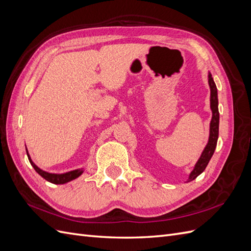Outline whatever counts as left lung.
<instances>
[{
    "instance_id": "8db88e82",
    "label": "left lung",
    "mask_w": 251,
    "mask_h": 251,
    "mask_svg": "<svg viewBox=\"0 0 251 251\" xmlns=\"http://www.w3.org/2000/svg\"><path fill=\"white\" fill-rule=\"evenodd\" d=\"M208 85L210 89V110L212 113L210 125H209L208 142L206 144V147L204 148L200 158L198 159V161H197V163L195 164L194 170L191 172V174H189L186 182H191L195 180L200 174L204 172V170L206 169V166L210 160V158L212 157V155H214L216 147H217V141L219 137V119H220L219 109H218V104H219L218 90L214 79L211 77L210 72L208 73Z\"/></svg>"
}]
</instances>
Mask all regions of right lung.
I'll return each mask as SVG.
<instances>
[{
  "label": "right lung",
  "instance_id": "right-lung-1",
  "mask_svg": "<svg viewBox=\"0 0 251 251\" xmlns=\"http://www.w3.org/2000/svg\"><path fill=\"white\" fill-rule=\"evenodd\" d=\"M26 151H27V156L30 163L33 166V169L35 170V172L42 176L44 179H46L47 181L51 182L53 184H65L68 183V182H70L74 179L78 178L80 175L83 173V169H77V170H73L70 172H67V173H63V174H53V173H49L46 171H43L42 169H40L39 166H37L33 161L31 157H30L29 153H28V150L26 148Z\"/></svg>",
  "mask_w": 251,
  "mask_h": 251
}]
</instances>
